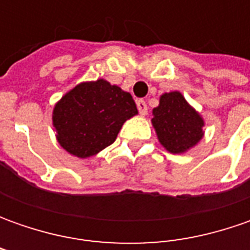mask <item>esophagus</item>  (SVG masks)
Wrapping results in <instances>:
<instances>
[{
  "instance_id": "1",
  "label": "esophagus",
  "mask_w": 250,
  "mask_h": 250,
  "mask_svg": "<svg viewBox=\"0 0 250 250\" xmlns=\"http://www.w3.org/2000/svg\"><path fill=\"white\" fill-rule=\"evenodd\" d=\"M136 105H138V110H139L140 115H146L147 114V104L145 100H138L136 101Z\"/></svg>"
}]
</instances>
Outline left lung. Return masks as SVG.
<instances>
[{
	"label": "left lung",
	"mask_w": 250,
	"mask_h": 250,
	"mask_svg": "<svg viewBox=\"0 0 250 250\" xmlns=\"http://www.w3.org/2000/svg\"><path fill=\"white\" fill-rule=\"evenodd\" d=\"M151 124L160 143L172 154L192 149L205 135V121L179 91L164 93L160 97Z\"/></svg>",
	"instance_id": "8db88e82"
}]
</instances>
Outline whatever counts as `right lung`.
Masks as SVG:
<instances>
[{
    "instance_id": "1",
    "label": "right lung",
    "mask_w": 250,
    "mask_h": 250,
    "mask_svg": "<svg viewBox=\"0 0 250 250\" xmlns=\"http://www.w3.org/2000/svg\"><path fill=\"white\" fill-rule=\"evenodd\" d=\"M138 114L128 91L104 79L75 86L55 104L53 125L60 146L86 159L114 143L124 122Z\"/></svg>"
}]
</instances>
